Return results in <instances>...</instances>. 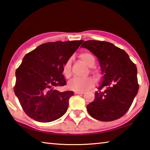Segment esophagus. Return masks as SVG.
Wrapping results in <instances>:
<instances>
[{"instance_id":"1","label":"esophagus","mask_w":150,"mask_h":150,"mask_svg":"<svg viewBox=\"0 0 150 150\" xmlns=\"http://www.w3.org/2000/svg\"><path fill=\"white\" fill-rule=\"evenodd\" d=\"M84 93L85 92H83V91H75V95H83Z\"/></svg>"}]
</instances>
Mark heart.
Returning <instances> with one entry per match:
<instances>
[{
  "instance_id": "obj_1",
  "label": "heart",
  "mask_w": 150,
  "mask_h": 150,
  "mask_svg": "<svg viewBox=\"0 0 150 150\" xmlns=\"http://www.w3.org/2000/svg\"><path fill=\"white\" fill-rule=\"evenodd\" d=\"M79 58L88 67H93L95 64V57L94 55L89 52H83L79 55ZM71 59H69L63 65V73L66 78L70 77L71 75ZM95 70L91 69V71ZM95 80L91 77L87 78H74L69 81L68 83V87L71 90L75 91H85L89 89L95 85Z\"/></svg>"
}]
</instances>
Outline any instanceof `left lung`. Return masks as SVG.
Instances as JSON below:
<instances>
[{"instance_id":"1","label":"left lung","mask_w":150,"mask_h":150,"mask_svg":"<svg viewBox=\"0 0 150 150\" xmlns=\"http://www.w3.org/2000/svg\"><path fill=\"white\" fill-rule=\"evenodd\" d=\"M81 47L97 57L102 82L95 100L87 106L89 115L100 121H113L128 110L138 93L137 67L125 51L110 42L88 40Z\"/></svg>"}]
</instances>
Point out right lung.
Instances as JSON below:
<instances>
[{"instance_id": "1", "label": "right lung", "mask_w": 150, "mask_h": 150, "mask_svg": "<svg viewBox=\"0 0 150 150\" xmlns=\"http://www.w3.org/2000/svg\"><path fill=\"white\" fill-rule=\"evenodd\" d=\"M83 40L48 42L27 54L16 71L14 93L26 115L50 122L64 115L73 91L59 92L66 85L63 67Z\"/></svg>"}]
</instances>
